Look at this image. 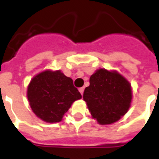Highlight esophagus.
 Here are the masks:
<instances>
[{
	"label": "esophagus",
	"instance_id": "34e87169",
	"mask_svg": "<svg viewBox=\"0 0 159 159\" xmlns=\"http://www.w3.org/2000/svg\"><path fill=\"white\" fill-rule=\"evenodd\" d=\"M79 92L81 93V94H83V92H84V88L83 87H82V88H80L79 89Z\"/></svg>",
	"mask_w": 159,
	"mask_h": 159
}]
</instances>
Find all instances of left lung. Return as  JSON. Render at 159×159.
Masks as SVG:
<instances>
[{
	"instance_id": "8db88e82",
	"label": "left lung",
	"mask_w": 159,
	"mask_h": 159,
	"mask_svg": "<svg viewBox=\"0 0 159 159\" xmlns=\"http://www.w3.org/2000/svg\"><path fill=\"white\" fill-rule=\"evenodd\" d=\"M89 83L83 100L97 123L111 124L128 112L132 101L131 84L117 70H97Z\"/></svg>"
}]
</instances>
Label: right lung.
I'll return each mask as SVG.
<instances>
[{"instance_id":"obj_1","label":"right lung","mask_w":159,"mask_h":159,"mask_svg":"<svg viewBox=\"0 0 159 159\" xmlns=\"http://www.w3.org/2000/svg\"><path fill=\"white\" fill-rule=\"evenodd\" d=\"M33 112L46 123H59L74 101L82 98L70 77L61 70H46L33 77L27 89Z\"/></svg>"}]
</instances>
